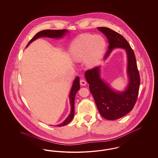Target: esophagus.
Listing matches in <instances>:
<instances>
[{
	"label": "esophagus",
	"mask_w": 158,
	"mask_h": 158,
	"mask_svg": "<svg viewBox=\"0 0 158 158\" xmlns=\"http://www.w3.org/2000/svg\"><path fill=\"white\" fill-rule=\"evenodd\" d=\"M86 81H85V80H84V79H81V81H80V84H81V85H82V86H85V85H86Z\"/></svg>",
	"instance_id": "34e87169"
}]
</instances>
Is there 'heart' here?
Segmentation results:
<instances>
[{"mask_svg": "<svg viewBox=\"0 0 158 158\" xmlns=\"http://www.w3.org/2000/svg\"><path fill=\"white\" fill-rule=\"evenodd\" d=\"M105 39L99 35L82 34L73 40L70 53L76 60H85L88 67H94L102 59L106 49Z\"/></svg>", "mask_w": 158, "mask_h": 158, "instance_id": "1", "label": "heart"}]
</instances>
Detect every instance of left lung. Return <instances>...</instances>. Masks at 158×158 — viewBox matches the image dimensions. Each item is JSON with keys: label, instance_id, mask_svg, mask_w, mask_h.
<instances>
[{"label": "left lung", "instance_id": "obj_1", "mask_svg": "<svg viewBox=\"0 0 158 158\" xmlns=\"http://www.w3.org/2000/svg\"><path fill=\"white\" fill-rule=\"evenodd\" d=\"M107 38L109 50L106 59L113 49L124 48L127 57V73L128 83L125 90H114L101 77L100 66L86 71L85 76L89 84V89L100 114L105 119L115 120L130 112L135 105L140 83V75L136 64L135 55L127 41L119 33L106 27H98Z\"/></svg>", "mask_w": 158, "mask_h": 158}]
</instances>
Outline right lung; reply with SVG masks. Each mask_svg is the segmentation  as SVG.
I'll list each match as a JSON object with an SVG mask.
<instances>
[{
    "instance_id": "add662e5",
    "label": "right lung",
    "mask_w": 158,
    "mask_h": 158,
    "mask_svg": "<svg viewBox=\"0 0 158 158\" xmlns=\"http://www.w3.org/2000/svg\"><path fill=\"white\" fill-rule=\"evenodd\" d=\"M68 31L67 30H47L41 31L38 32L37 34H36L34 37L32 38L28 44L27 45V47L31 43L40 37H48L52 38H60L63 37L66 33L68 32ZM80 89V83H79V77L77 76L74 80L70 95H69V99H70V104L71 106V111L68 115L67 118L62 123L60 124L57 125V127H61L67 125L69 124L74 117L75 114V98L76 94L77 92Z\"/></svg>"
}]
</instances>
